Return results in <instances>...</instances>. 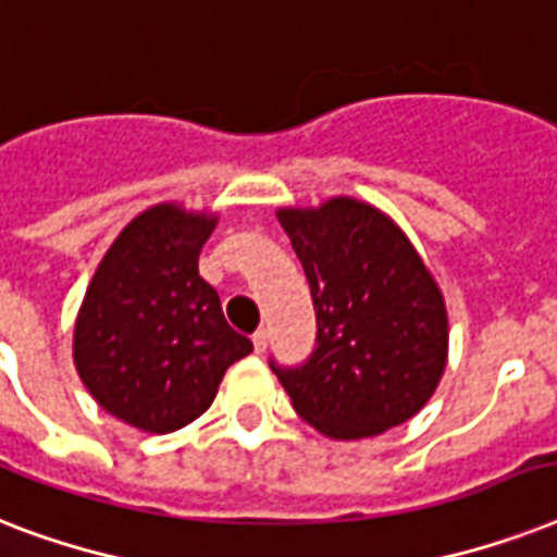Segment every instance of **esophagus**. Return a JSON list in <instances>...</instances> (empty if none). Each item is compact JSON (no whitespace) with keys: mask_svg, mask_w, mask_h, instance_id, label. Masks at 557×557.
I'll list each match as a JSON object with an SVG mask.
<instances>
[{"mask_svg":"<svg viewBox=\"0 0 557 557\" xmlns=\"http://www.w3.org/2000/svg\"><path fill=\"white\" fill-rule=\"evenodd\" d=\"M253 349H257V352H265V349H269V332L265 330H260V332H253Z\"/></svg>","mask_w":557,"mask_h":557,"instance_id":"esophagus-1","label":"esophagus"}]
</instances>
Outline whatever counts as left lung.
I'll use <instances>...</instances> for the list:
<instances>
[{
    "mask_svg": "<svg viewBox=\"0 0 557 557\" xmlns=\"http://www.w3.org/2000/svg\"><path fill=\"white\" fill-rule=\"evenodd\" d=\"M312 288L318 338L300 367L271 358L300 419L332 440H364L428 405L448 361L445 300L401 227L367 201L283 208Z\"/></svg>",
    "mask_w": 557,
    "mask_h": 557,
    "instance_id": "1",
    "label": "left lung"
}]
</instances>
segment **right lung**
I'll use <instances>...</instances> for the list:
<instances>
[{"mask_svg": "<svg viewBox=\"0 0 557 557\" xmlns=\"http://www.w3.org/2000/svg\"><path fill=\"white\" fill-rule=\"evenodd\" d=\"M216 216L178 205L144 210L100 260L74 323V367L107 413L150 433L199 419L253 344L227 326L199 277Z\"/></svg>", "mask_w": 557, "mask_h": 557, "instance_id": "obj_1", "label": "right lung"}]
</instances>
